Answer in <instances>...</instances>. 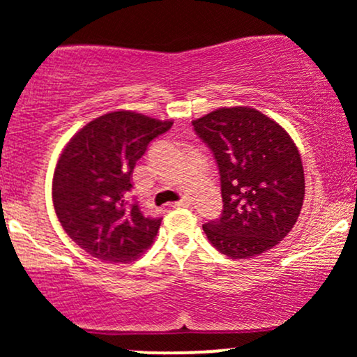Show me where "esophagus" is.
Segmentation results:
<instances>
[{
	"mask_svg": "<svg viewBox=\"0 0 357 357\" xmlns=\"http://www.w3.org/2000/svg\"><path fill=\"white\" fill-rule=\"evenodd\" d=\"M174 204H176V206H190L191 199L190 198H183V199H179V202H176Z\"/></svg>",
	"mask_w": 357,
	"mask_h": 357,
	"instance_id": "34e87169",
	"label": "esophagus"
}]
</instances>
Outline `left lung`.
<instances>
[{
    "instance_id": "obj_1",
    "label": "left lung",
    "mask_w": 357,
    "mask_h": 357,
    "mask_svg": "<svg viewBox=\"0 0 357 357\" xmlns=\"http://www.w3.org/2000/svg\"><path fill=\"white\" fill-rule=\"evenodd\" d=\"M220 169L221 216L203 225L230 258H252L289 235L305 195L304 167L292 137L250 107H221L191 122Z\"/></svg>"
}]
</instances>
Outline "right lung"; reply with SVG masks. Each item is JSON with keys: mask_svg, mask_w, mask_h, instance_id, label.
I'll use <instances>...</instances> for the list:
<instances>
[{"mask_svg": "<svg viewBox=\"0 0 357 357\" xmlns=\"http://www.w3.org/2000/svg\"><path fill=\"white\" fill-rule=\"evenodd\" d=\"M171 126L117 110L90 121L61 151L53 174V206L65 233L89 255L127 264L151 247L161 218L146 216L126 195L149 142Z\"/></svg>", "mask_w": 357, "mask_h": 357, "instance_id": "right-lung-1", "label": "right lung"}]
</instances>
